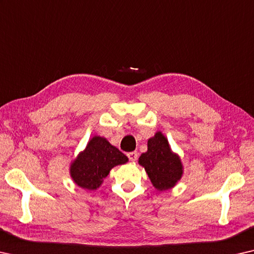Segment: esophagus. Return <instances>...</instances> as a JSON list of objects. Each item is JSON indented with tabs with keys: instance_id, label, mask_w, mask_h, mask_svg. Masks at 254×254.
I'll list each match as a JSON object with an SVG mask.
<instances>
[{
	"instance_id": "1",
	"label": "esophagus",
	"mask_w": 254,
	"mask_h": 254,
	"mask_svg": "<svg viewBox=\"0 0 254 254\" xmlns=\"http://www.w3.org/2000/svg\"><path fill=\"white\" fill-rule=\"evenodd\" d=\"M127 157L130 160V161H136V160H137L138 154L136 151H132V152H129V153H127Z\"/></svg>"
}]
</instances>
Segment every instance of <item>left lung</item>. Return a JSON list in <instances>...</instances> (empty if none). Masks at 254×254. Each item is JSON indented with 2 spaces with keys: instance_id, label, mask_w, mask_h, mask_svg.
Masks as SVG:
<instances>
[{
  "instance_id": "obj_1",
  "label": "left lung",
  "mask_w": 254,
  "mask_h": 254,
  "mask_svg": "<svg viewBox=\"0 0 254 254\" xmlns=\"http://www.w3.org/2000/svg\"><path fill=\"white\" fill-rule=\"evenodd\" d=\"M138 162L159 190L171 189L182 177L181 160L171 152L167 138L160 131L149 139L147 152L140 155Z\"/></svg>"
}]
</instances>
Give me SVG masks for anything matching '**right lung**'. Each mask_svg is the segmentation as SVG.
<instances>
[{"instance_id": "obj_1", "label": "right lung", "mask_w": 254, "mask_h": 254, "mask_svg": "<svg viewBox=\"0 0 254 254\" xmlns=\"http://www.w3.org/2000/svg\"><path fill=\"white\" fill-rule=\"evenodd\" d=\"M128 158L107 139L95 136L86 149L71 165V177L78 186L85 190H96L115 166L123 165Z\"/></svg>"}]
</instances>
